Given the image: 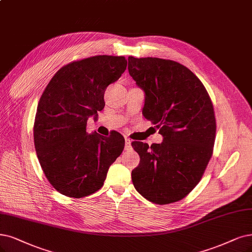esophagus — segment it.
<instances>
[{
    "label": "esophagus",
    "mask_w": 252,
    "mask_h": 252,
    "mask_svg": "<svg viewBox=\"0 0 252 252\" xmlns=\"http://www.w3.org/2000/svg\"><path fill=\"white\" fill-rule=\"evenodd\" d=\"M125 141H126V148H129V147H131V143H132L131 139H128V138H126V137Z\"/></svg>",
    "instance_id": "34e87169"
}]
</instances>
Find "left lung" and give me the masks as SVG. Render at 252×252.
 <instances>
[{"instance_id":"1","label":"left lung","mask_w":252,"mask_h":252,"mask_svg":"<svg viewBox=\"0 0 252 252\" xmlns=\"http://www.w3.org/2000/svg\"><path fill=\"white\" fill-rule=\"evenodd\" d=\"M128 72L145 93L143 115L159 128L162 143L134 141L140 163L135 189L157 204L179 201L196 187L213 155L214 107L201 81L184 65L160 58L128 57Z\"/></svg>"}]
</instances>
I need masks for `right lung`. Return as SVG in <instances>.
Returning <instances> with one entry per match:
<instances>
[{
  "label": "right lung",
  "instance_id": "1",
  "mask_svg": "<svg viewBox=\"0 0 252 252\" xmlns=\"http://www.w3.org/2000/svg\"><path fill=\"white\" fill-rule=\"evenodd\" d=\"M123 56L99 55L64 65L39 99L34 144L43 173L65 196L81 198L99 190L109 167L121 155L125 138L86 132L90 116L105 107L104 94L126 69Z\"/></svg>",
  "mask_w": 252,
  "mask_h": 252
}]
</instances>
